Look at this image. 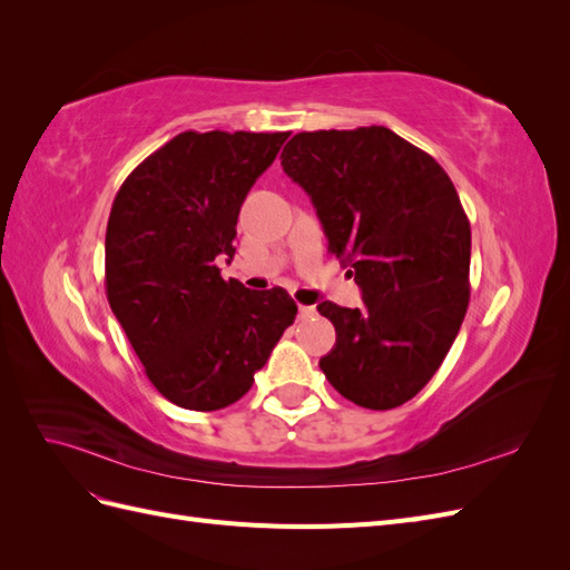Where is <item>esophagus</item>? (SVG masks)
Masks as SVG:
<instances>
[{
	"instance_id": "esophagus-1",
	"label": "esophagus",
	"mask_w": 570,
	"mask_h": 570,
	"mask_svg": "<svg viewBox=\"0 0 570 570\" xmlns=\"http://www.w3.org/2000/svg\"><path fill=\"white\" fill-rule=\"evenodd\" d=\"M314 314H316V306H306V304H299V318H302V321L312 318Z\"/></svg>"
}]
</instances>
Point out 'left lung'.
Listing matches in <instances>:
<instances>
[{
	"label": "left lung",
	"mask_w": 570,
	"mask_h": 570,
	"mask_svg": "<svg viewBox=\"0 0 570 570\" xmlns=\"http://www.w3.org/2000/svg\"><path fill=\"white\" fill-rule=\"evenodd\" d=\"M281 159L364 292L361 308L318 304L337 333L321 371L358 406H402L435 375L469 308L471 223L454 183L385 126L297 132Z\"/></svg>",
	"instance_id": "8db88e82"
}]
</instances>
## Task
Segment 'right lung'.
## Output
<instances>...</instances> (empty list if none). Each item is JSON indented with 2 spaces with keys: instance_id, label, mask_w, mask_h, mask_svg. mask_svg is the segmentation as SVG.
<instances>
[{
  "instance_id": "1",
  "label": "right lung",
  "mask_w": 570,
  "mask_h": 570,
  "mask_svg": "<svg viewBox=\"0 0 570 570\" xmlns=\"http://www.w3.org/2000/svg\"><path fill=\"white\" fill-rule=\"evenodd\" d=\"M289 132H195L159 147L120 185L107 223V299L168 402L216 411L247 394L295 323L283 287L223 281L237 216Z\"/></svg>"
}]
</instances>
